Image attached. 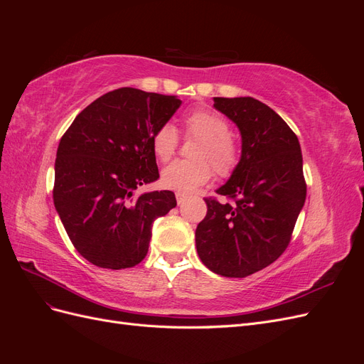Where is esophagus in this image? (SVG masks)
I'll list each match as a JSON object with an SVG mask.
<instances>
[{
	"label": "esophagus",
	"mask_w": 364,
	"mask_h": 364,
	"mask_svg": "<svg viewBox=\"0 0 364 364\" xmlns=\"http://www.w3.org/2000/svg\"><path fill=\"white\" fill-rule=\"evenodd\" d=\"M183 199H185V194H183V193H181V191L176 193V200H178L179 205L183 202Z\"/></svg>",
	"instance_id": "34e87169"
}]
</instances>
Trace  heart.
<instances>
[{"label":"heart","instance_id":"heart-1","mask_svg":"<svg viewBox=\"0 0 364 364\" xmlns=\"http://www.w3.org/2000/svg\"><path fill=\"white\" fill-rule=\"evenodd\" d=\"M185 138L199 139L194 146L193 161H176L164 168L161 183L176 191H193L213 176L229 178L240 164V147L229 135L226 118L209 109L199 107L182 117ZM179 146V135L170 123L161 124L151 135V150L161 162H168Z\"/></svg>","mask_w":364,"mask_h":364}]
</instances>
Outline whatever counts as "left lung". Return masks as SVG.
<instances>
[{
  "mask_svg": "<svg viewBox=\"0 0 364 364\" xmlns=\"http://www.w3.org/2000/svg\"><path fill=\"white\" fill-rule=\"evenodd\" d=\"M214 107L238 126L243 150L237 170L217 190L228 202L205 197L208 211L196 229L205 266L226 278H246L289 247L306 197L299 141L285 121L252 97H214Z\"/></svg>",
  "mask_w": 364,
  "mask_h": 364,
  "instance_id": "left-lung-1",
  "label": "left lung"
}]
</instances>
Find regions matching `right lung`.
I'll use <instances>...</instances> for the list:
<instances>
[{
  "mask_svg": "<svg viewBox=\"0 0 364 364\" xmlns=\"http://www.w3.org/2000/svg\"><path fill=\"white\" fill-rule=\"evenodd\" d=\"M181 100L118 87L98 97L60 138L53 200L73 246L97 267L121 270L146 258L151 223L176 206L173 191L135 196L159 178L151 135Z\"/></svg>",
  "mask_w": 364,
  "mask_h": 364,
  "instance_id": "1",
  "label": "right lung"
}]
</instances>
